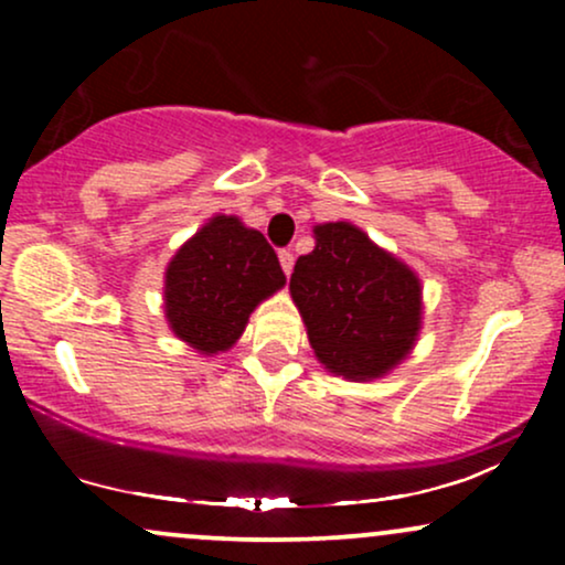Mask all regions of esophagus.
I'll use <instances>...</instances> for the list:
<instances>
[{"label": "esophagus", "instance_id": "obj_1", "mask_svg": "<svg viewBox=\"0 0 565 565\" xmlns=\"http://www.w3.org/2000/svg\"><path fill=\"white\" fill-rule=\"evenodd\" d=\"M278 260H281V268H284V274H291V268H295V255H291L289 249H281L278 252Z\"/></svg>", "mask_w": 565, "mask_h": 565}]
</instances>
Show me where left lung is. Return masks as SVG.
<instances>
[{
	"label": "left lung",
	"mask_w": 565,
	"mask_h": 565,
	"mask_svg": "<svg viewBox=\"0 0 565 565\" xmlns=\"http://www.w3.org/2000/svg\"><path fill=\"white\" fill-rule=\"evenodd\" d=\"M313 236L289 291L316 359L337 377H385L412 353L423 327L417 274L353 223L316 225Z\"/></svg>",
	"instance_id": "obj_1"
}]
</instances>
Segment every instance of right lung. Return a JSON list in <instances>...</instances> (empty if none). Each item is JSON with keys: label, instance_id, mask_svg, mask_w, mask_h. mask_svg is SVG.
<instances>
[{"label": "right lung", "instance_id": "1", "mask_svg": "<svg viewBox=\"0 0 565 565\" xmlns=\"http://www.w3.org/2000/svg\"><path fill=\"white\" fill-rule=\"evenodd\" d=\"M287 284L274 246L238 217L215 215L174 252L164 274L170 329L199 353L228 350L252 310Z\"/></svg>", "mask_w": 565, "mask_h": 565}]
</instances>
